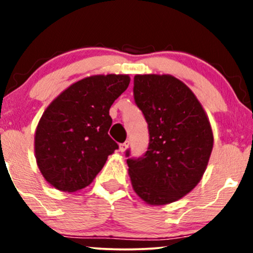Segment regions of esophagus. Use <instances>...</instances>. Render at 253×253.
I'll return each mask as SVG.
<instances>
[{
  "mask_svg": "<svg viewBox=\"0 0 253 253\" xmlns=\"http://www.w3.org/2000/svg\"><path fill=\"white\" fill-rule=\"evenodd\" d=\"M127 147H128V141H125V143L120 144V146H119V149H120L121 152H125V151L127 150Z\"/></svg>",
  "mask_w": 253,
  "mask_h": 253,
  "instance_id": "obj_1",
  "label": "esophagus"
}]
</instances>
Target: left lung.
<instances>
[{"mask_svg":"<svg viewBox=\"0 0 253 253\" xmlns=\"http://www.w3.org/2000/svg\"><path fill=\"white\" fill-rule=\"evenodd\" d=\"M135 104L149 125L143 157L129 158L136 195L152 206L185 196L201 181L213 150V132L194 92L171 75H135Z\"/></svg>","mask_w":253,"mask_h":253,"instance_id":"left-lung-1","label":"left lung"}]
</instances>
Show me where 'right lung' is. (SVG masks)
Returning a JSON list of instances; mask_svg holds the SVG:
<instances>
[{
  "label": "right lung",
  "instance_id": "obj_1",
  "mask_svg": "<svg viewBox=\"0 0 253 253\" xmlns=\"http://www.w3.org/2000/svg\"><path fill=\"white\" fill-rule=\"evenodd\" d=\"M128 75H96L71 84L45 109L34 136L38 168L52 187L74 193L94 181L118 144L109 109Z\"/></svg>",
  "mask_w": 253,
  "mask_h": 253
}]
</instances>
